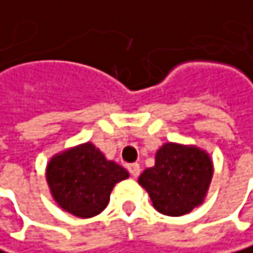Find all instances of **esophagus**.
Listing matches in <instances>:
<instances>
[{"instance_id": "34e87169", "label": "esophagus", "mask_w": 253, "mask_h": 253, "mask_svg": "<svg viewBox=\"0 0 253 253\" xmlns=\"http://www.w3.org/2000/svg\"><path fill=\"white\" fill-rule=\"evenodd\" d=\"M127 169H129V172H130V175H132L133 178H138V176H139V173H141V166H139L138 163L129 165V166H127Z\"/></svg>"}]
</instances>
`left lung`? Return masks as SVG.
I'll use <instances>...</instances> for the list:
<instances>
[{
  "instance_id": "left-lung-1",
  "label": "left lung",
  "mask_w": 253,
  "mask_h": 253,
  "mask_svg": "<svg viewBox=\"0 0 253 253\" xmlns=\"http://www.w3.org/2000/svg\"><path fill=\"white\" fill-rule=\"evenodd\" d=\"M213 176V162L197 145L163 144L156 163L145 169L138 182L144 187L157 212L182 216L205 203Z\"/></svg>"
}]
</instances>
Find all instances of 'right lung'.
Masks as SVG:
<instances>
[{
    "instance_id": "right-lung-1",
    "label": "right lung",
    "mask_w": 253,
    "mask_h": 253,
    "mask_svg": "<svg viewBox=\"0 0 253 253\" xmlns=\"http://www.w3.org/2000/svg\"><path fill=\"white\" fill-rule=\"evenodd\" d=\"M129 172L91 142H84L54 154L45 168V181L60 209L78 216L93 218L109 203L117 182L127 179Z\"/></svg>"
}]
</instances>
